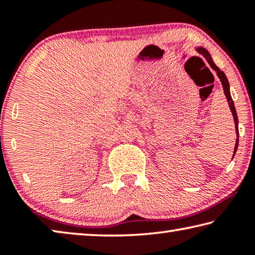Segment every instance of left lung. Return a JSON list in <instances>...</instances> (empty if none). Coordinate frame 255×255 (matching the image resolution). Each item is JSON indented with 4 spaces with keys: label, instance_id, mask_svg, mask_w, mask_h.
<instances>
[{
    "label": "left lung",
    "instance_id": "8db88e82",
    "mask_svg": "<svg viewBox=\"0 0 255 255\" xmlns=\"http://www.w3.org/2000/svg\"><path fill=\"white\" fill-rule=\"evenodd\" d=\"M197 51L199 54H201L204 57L206 58L207 62L210 65V67L213 68V70L217 73V76L219 77V80L222 82V85H223V89H224V93H225V96L227 98V102H228V106H230V109L233 114V118H234V123H235V128H236V144H235V148H234V154H233V157L235 156V153L237 150V147H239V119H237V114H236V110H235V106H234V101H233V99L231 97V91H230V83H228V80L225 75V73L223 71L219 70V68L215 65L213 58H211L210 54L208 53V50L205 49L204 47H198Z\"/></svg>",
    "mask_w": 255,
    "mask_h": 255
}]
</instances>
